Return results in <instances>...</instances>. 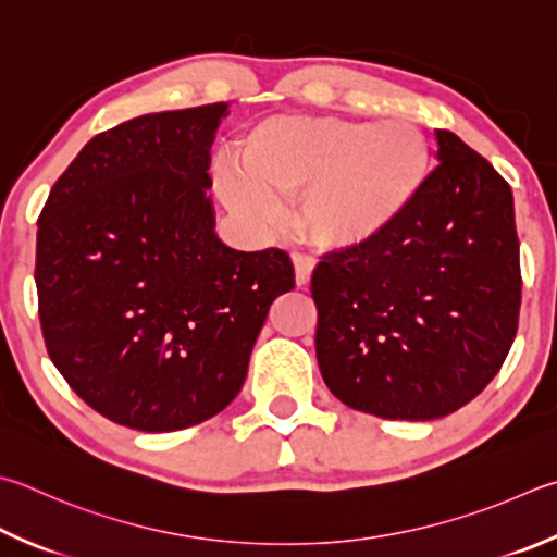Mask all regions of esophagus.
<instances>
[{"label":"esophagus","mask_w":557,"mask_h":557,"mask_svg":"<svg viewBox=\"0 0 557 557\" xmlns=\"http://www.w3.org/2000/svg\"><path fill=\"white\" fill-rule=\"evenodd\" d=\"M292 262H295V277H297V285L299 287H305V285H309V280H311V272H313V268H317V260L313 258H309V256H292Z\"/></svg>","instance_id":"34e87169"}]
</instances>
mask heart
Instances as JSON below:
<instances>
[{"mask_svg": "<svg viewBox=\"0 0 557 557\" xmlns=\"http://www.w3.org/2000/svg\"><path fill=\"white\" fill-rule=\"evenodd\" d=\"M221 173L228 209L258 228L280 224L277 199H297V224L323 250H356L407 214L429 177V144L409 121L275 116L236 148Z\"/></svg>", "mask_w": 557, "mask_h": 557, "instance_id": "heart-1", "label": "heart"}]
</instances>
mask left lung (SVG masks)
<instances>
[{"mask_svg":"<svg viewBox=\"0 0 557 557\" xmlns=\"http://www.w3.org/2000/svg\"><path fill=\"white\" fill-rule=\"evenodd\" d=\"M411 209L372 244L333 250L311 277L321 377L350 409L448 417L497 375L521 309L513 197L446 128Z\"/></svg>","mask_w":557,"mask_h":557,"instance_id":"8db88e82","label":"left lung"}]
</instances>
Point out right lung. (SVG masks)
Wrapping results in <instances>:
<instances>
[{"label": "right lung", "mask_w": 557, "mask_h": 557, "mask_svg": "<svg viewBox=\"0 0 557 557\" xmlns=\"http://www.w3.org/2000/svg\"><path fill=\"white\" fill-rule=\"evenodd\" d=\"M226 114L216 102L97 134L38 216L48 356L121 426L177 431L226 409L270 305L295 287L285 250H234L214 231L207 170Z\"/></svg>", "instance_id": "right-lung-1"}]
</instances>
